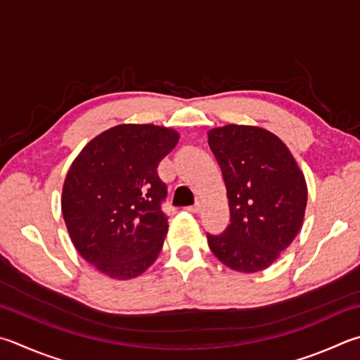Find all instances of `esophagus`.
I'll use <instances>...</instances> for the list:
<instances>
[{"label":"esophagus","instance_id":"34e87169","mask_svg":"<svg viewBox=\"0 0 360 360\" xmlns=\"http://www.w3.org/2000/svg\"><path fill=\"white\" fill-rule=\"evenodd\" d=\"M201 209H202V202L197 201L193 206H188L187 211L188 212H193V214H198V212H201Z\"/></svg>","mask_w":360,"mask_h":360}]
</instances>
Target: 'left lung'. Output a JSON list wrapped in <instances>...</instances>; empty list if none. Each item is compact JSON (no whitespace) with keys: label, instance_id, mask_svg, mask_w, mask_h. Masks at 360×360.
Segmentation results:
<instances>
[{"label":"left lung","instance_id":"obj_1","mask_svg":"<svg viewBox=\"0 0 360 360\" xmlns=\"http://www.w3.org/2000/svg\"><path fill=\"white\" fill-rule=\"evenodd\" d=\"M209 148L224 174L230 221L207 234L212 253L239 272L269 267L302 226L307 184L285 143L269 130L228 124L209 130Z\"/></svg>","mask_w":360,"mask_h":360}]
</instances>
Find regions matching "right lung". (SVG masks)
<instances>
[{
    "label": "right lung",
    "mask_w": 360,
    "mask_h": 360,
    "mask_svg": "<svg viewBox=\"0 0 360 360\" xmlns=\"http://www.w3.org/2000/svg\"><path fill=\"white\" fill-rule=\"evenodd\" d=\"M179 135L153 124H121L91 140L72 162L61 209L78 253L105 276L129 280L162 250L167 184L158 167Z\"/></svg>",
    "instance_id": "obj_1"
}]
</instances>
